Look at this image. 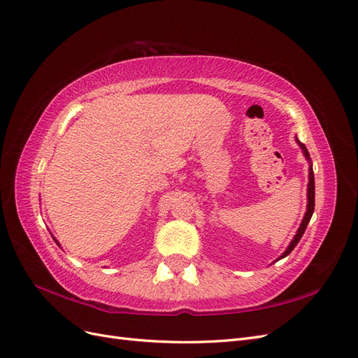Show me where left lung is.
Wrapping results in <instances>:
<instances>
[{"instance_id":"left-lung-1","label":"left lung","mask_w":358,"mask_h":358,"mask_svg":"<svg viewBox=\"0 0 358 358\" xmlns=\"http://www.w3.org/2000/svg\"><path fill=\"white\" fill-rule=\"evenodd\" d=\"M295 141H297V144L300 145L304 157L308 159L309 163H310V155H309L308 148H306V145L303 144V142L299 141V138H295ZM313 210H315V177H313V168H312V163H310V166H309V185H308V210H306V214H304V217H303V220H301V224H300V228H299L297 234H295V237H294L292 241L289 243L288 249L280 255L279 259H282V258H285V257H288V255L294 250V248L297 246L299 241H300L301 237H303V234H304L306 228H308V223L310 222Z\"/></svg>"}]
</instances>
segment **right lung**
I'll return each mask as SVG.
<instances>
[{
	"label": "right lung",
	"mask_w": 358,
	"mask_h": 358,
	"mask_svg": "<svg viewBox=\"0 0 358 358\" xmlns=\"http://www.w3.org/2000/svg\"><path fill=\"white\" fill-rule=\"evenodd\" d=\"M57 244H58V243H57Z\"/></svg>",
	"instance_id": "1"
}]
</instances>
